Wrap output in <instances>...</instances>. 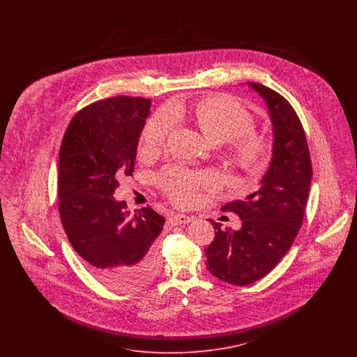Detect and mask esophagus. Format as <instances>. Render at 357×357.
Here are the masks:
<instances>
[{
  "mask_svg": "<svg viewBox=\"0 0 357 357\" xmlns=\"http://www.w3.org/2000/svg\"><path fill=\"white\" fill-rule=\"evenodd\" d=\"M194 220V217H190V215H185V214H176L171 218V222H174L175 225H186L188 222H191Z\"/></svg>",
  "mask_w": 357,
  "mask_h": 357,
  "instance_id": "obj_1",
  "label": "esophagus"
}]
</instances>
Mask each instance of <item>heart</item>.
Segmentation results:
<instances>
[{"label": "heart", "mask_w": 357, "mask_h": 357, "mask_svg": "<svg viewBox=\"0 0 357 357\" xmlns=\"http://www.w3.org/2000/svg\"><path fill=\"white\" fill-rule=\"evenodd\" d=\"M192 119L204 137L221 144L231 142L230 155L239 170L255 175L265 167L271 144L264 135L252 132L253 116L239 104L227 96L207 98L192 107ZM175 124L171 109H160L146 123L140 137L142 153L159 151ZM160 186L176 204H191L199 188L217 186L218 176L214 172H195L182 167H167L159 176Z\"/></svg>", "instance_id": "heart-1"}]
</instances>
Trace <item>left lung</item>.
Listing matches in <instances>:
<instances>
[{"label":"left lung","instance_id":"8db88e82","mask_svg":"<svg viewBox=\"0 0 357 357\" xmlns=\"http://www.w3.org/2000/svg\"><path fill=\"white\" fill-rule=\"evenodd\" d=\"M266 102L273 126L272 160L259 187L243 201L222 206L242 221L239 230L213 221L214 241L204 249L207 271L245 287L264 278L288 253L305 211L312 163L305 132L290 102L265 85L248 83Z\"/></svg>","mask_w":357,"mask_h":357}]
</instances>
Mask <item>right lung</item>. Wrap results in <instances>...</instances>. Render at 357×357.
I'll use <instances>...</instances> for the list:
<instances>
[{
	"label": "right lung",
	"instance_id": "1",
	"mask_svg": "<svg viewBox=\"0 0 357 357\" xmlns=\"http://www.w3.org/2000/svg\"><path fill=\"white\" fill-rule=\"evenodd\" d=\"M151 100L116 96L86 105L70 120L59 153V211L72 248L111 288L130 290L158 272L156 238L165 218L150 206L131 213L114 198L131 176Z\"/></svg>",
	"mask_w": 357,
	"mask_h": 357
}]
</instances>
